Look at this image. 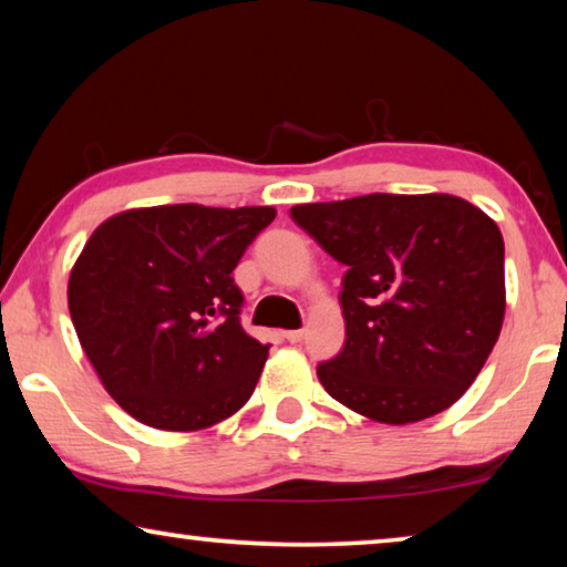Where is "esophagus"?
<instances>
[{"label":"esophagus","instance_id":"esophagus-1","mask_svg":"<svg viewBox=\"0 0 567 567\" xmlns=\"http://www.w3.org/2000/svg\"><path fill=\"white\" fill-rule=\"evenodd\" d=\"M282 336H285L290 343H300L302 336H306V331H285Z\"/></svg>","mask_w":567,"mask_h":567}]
</instances>
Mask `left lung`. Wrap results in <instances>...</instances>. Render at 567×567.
<instances>
[{
	"label": "left lung",
	"mask_w": 567,
	"mask_h": 567,
	"mask_svg": "<svg viewBox=\"0 0 567 567\" xmlns=\"http://www.w3.org/2000/svg\"><path fill=\"white\" fill-rule=\"evenodd\" d=\"M290 216L346 265V343L318 367L326 392L384 425L458 402L504 323V239L494 218L447 193L300 203Z\"/></svg>",
	"instance_id": "obj_1"
}]
</instances>
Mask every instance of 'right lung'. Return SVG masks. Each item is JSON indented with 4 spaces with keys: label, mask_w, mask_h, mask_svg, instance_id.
<instances>
[{
    "label": "right lung",
    "mask_w": 567,
    "mask_h": 567,
    "mask_svg": "<svg viewBox=\"0 0 567 567\" xmlns=\"http://www.w3.org/2000/svg\"><path fill=\"white\" fill-rule=\"evenodd\" d=\"M272 206L130 208L89 236L68 310L91 367L142 425L196 433L239 412L269 346L239 323L234 267Z\"/></svg>",
    "instance_id": "add662e5"
}]
</instances>
